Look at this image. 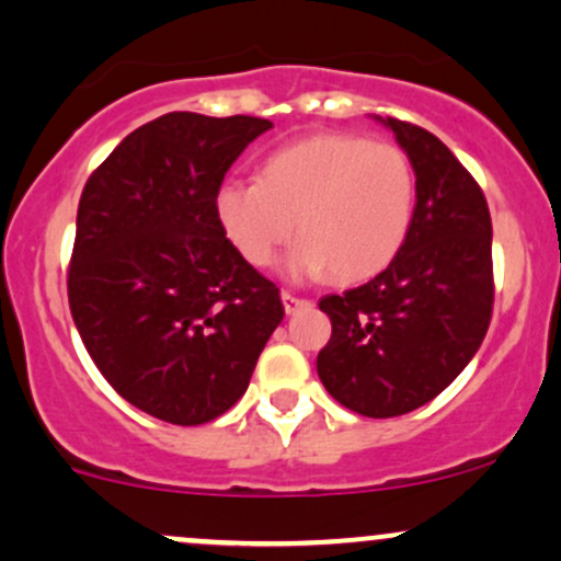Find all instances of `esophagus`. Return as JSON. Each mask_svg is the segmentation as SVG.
<instances>
[{"label": "esophagus", "mask_w": 561, "mask_h": 561, "mask_svg": "<svg viewBox=\"0 0 561 561\" xmlns=\"http://www.w3.org/2000/svg\"><path fill=\"white\" fill-rule=\"evenodd\" d=\"M282 304H285V311L287 313H295L298 309H304V306H309V300L306 298H298V295L282 290Z\"/></svg>", "instance_id": "esophagus-1"}]
</instances>
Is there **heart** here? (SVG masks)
I'll list each match as a JSON object with an SVG mask.
<instances>
[{
    "instance_id": "obj_1",
    "label": "heart",
    "mask_w": 561,
    "mask_h": 561,
    "mask_svg": "<svg viewBox=\"0 0 561 561\" xmlns=\"http://www.w3.org/2000/svg\"><path fill=\"white\" fill-rule=\"evenodd\" d=\"M415 215V170L399 146L354 133H319L263 162L257 181L226 178L215 218L250 266L263 268L300 233L285 261L293 279L380 274L402 250Z\"/></svg>"
}]
</instances>
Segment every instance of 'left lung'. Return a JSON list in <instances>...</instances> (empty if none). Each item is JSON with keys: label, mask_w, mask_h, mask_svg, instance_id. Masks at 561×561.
<instances>
[{"label": "left lung", "mask_w": 561, "mask_h": 561, "mask_svg": "<svg viewBox=\"0 0 561 561\" xmlns=\"http://www.w3.org/2000/svg\"><path fill=\"white\" fill-rule=\"evenodd\" d=\"M380 122L415 170L410 233L375 279L319 300L332 335L317 373L332 399L365 417L404 415L445 391L482 346L495 300L479 183L436 135L393 116Z\"/></svg>", "instance_id": "left-lung-1"}]
</instances>
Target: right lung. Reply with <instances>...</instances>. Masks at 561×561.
Masks as SVG:
<instances>
[{
  "instance_id": "add662e5",
  "label": "right lung",
  "mask_w": 561,
  "mask_h": 561,
  "mask_svg": "<svg viewBox=\"0 0 561 561\" xmlns=\"http://www.w3.org/2000/svg\"><path fill=\"white\" fill-rule=\"evenodd\" d=\"M271 127L172 111L127 135L84 183L73 324L114 391L159 421L199 426L233 408L285 317L279 287L215 218L226 172Z\"/></svg>"
}]
</instances>
